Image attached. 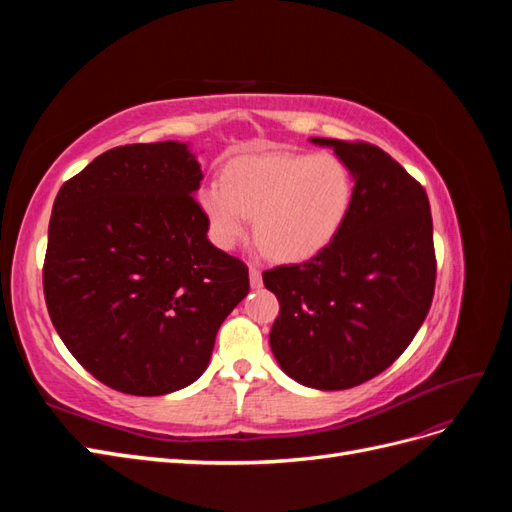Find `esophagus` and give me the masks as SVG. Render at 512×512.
<instances>
[{
	"instance_id": "esophagus-1",
	"label": "esophagus",
	"mask_w": 512,
	"mask_h": 512,
	"mask_svg": "<svg viewBox=\"0 0 512 512\" xmlns=\"http://www.w3.org/2000/svg\"><path fill=\"white\" fill-rule=\"evenodd\" d=\"M250 284H252V288H260V286H262L260 267H256V265H252V267H250Z\"/></svg>"
}]
</instances>
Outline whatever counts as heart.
<instances>
[{"instance_id":"b5f03b06","label":"heart","mask_w":512,"mask_h":512,"mask_svg":"<svg viewBox=\"0 0 512 512\" xmlns=\"http://www.w3.org/2000/svg\"><path fill=\"white\" fill-rule=\"evenodd\" d=\"M211 239L232 250L250 218L258 245L271 258H314L346 224L354 175L335 153H245L222 173V185L200 190Z\"/></svg>"}]
</instances>
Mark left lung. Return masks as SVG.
Here are the masks:
<instances>
[{
	"label": "left lung",
	"mask_w": 512,
	"mask_h": 512,
	"mask_svg": "<svg viewBox=\"0 0 512 512\" xmlns=\"http://www.w3.org/2000/svg\"><path fill=\"white\" fill-rule=\"evenodd\" d=\"M354 175L339 235L262 282L280 301L271 350L286 374L320 391L359 386L391 367L421 329L436 288L429 198L389 153L365 141L312 138Z\"/></svg>",
	"instance_id": "left-lung-1"
}]
</instances>
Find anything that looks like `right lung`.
I'll list each match as a JSON object with an SVG mask.
<instances>
[{"instance_id":"1","label":"right lung","mask_w":512,"mask_h":512,"mask_svg":"<svg viewBox=\"0 0 512 512\" xmlns=\"http://www.w3.org/2000/svg\"><path fill=\"white\" fill-rule=\"evenodd\" d=\"M183 143L104 151L55 198L42 286L61 342L115 391L156 397L192 384L250 290L245 262L207 239Z\"/></svg>"}]
</instances>
